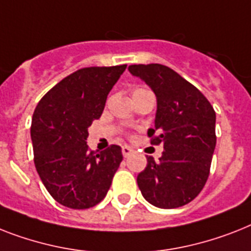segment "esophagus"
<instances>
[{"instance_id":"obj_1","label":"esophagus","mask_w":251,"mask_h":251,"mask_svg":"<svg viewBox=\"0 0 251 251\" xmlns=\"http://www.w3.org/2000/svg\"><path fill=\"white\" fill-rule=\"evenodd\" d=\"M132 153V148L129 146H124L122 147V154H124V157H129L130 154Z\"/></svg>"}]
</instances>
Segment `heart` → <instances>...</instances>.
<instances>
[{
  "label": "heart",
  "instance_id": "b5f03b06",
  "mask_svg": "<svg viewBox=\"0 0 251 251\" xmlns=\"http://www.w3.org/2000/svg\"><path fill=\"white\" fill-rule=\"evenodd\" d=\"M146 90V89H142V87H136L135 90H134V93H138V91H143Z\"/></svg>",
  "mask_w": 251,
  "mask_h": 251
}]
</instances>
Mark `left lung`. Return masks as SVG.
I'll return each mask as SVG.
<instances>
[{
    "label": "left lung",
    "instance_id": "left-lung-1",
    "mask_svg": "<svg viewBox=\"0 0 251 251\" xmlns=\"http://www.w3.org/2000/svg\"><path fill=\"white\" fill-rule=\"evenodd\" d=\"M152 89L157 99L151 144H164L158 161L147 157L136 182L153 206L174 209L191 202L201 192L210 172L217 136L215 111L203 94L162 64L129 66Z\"/></svg>",
    "mask_w": 251,
    "mask_h": 251
}]
</instances>
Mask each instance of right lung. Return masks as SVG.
Segmentation results:
<instances>
[{
    "instance_id": "1",
    "label": "right lung",
    "mask_w": 251,
    "mask_h": 251,
    "mask_svg": "<svg viewBox=\"0 0 251 251\" xmlns=\"http://www.w3.org/2000/svg\"><path fill=\"white\" fill-rule=\"evenodd\" d=\"M126 64L89 67L63 78L45 94L30 126L34 165L55 201L71 209L95 206L107 195L122 161L121 147L90 151L89 126L103 113Z\"/></svg>"
}]
</instances>
